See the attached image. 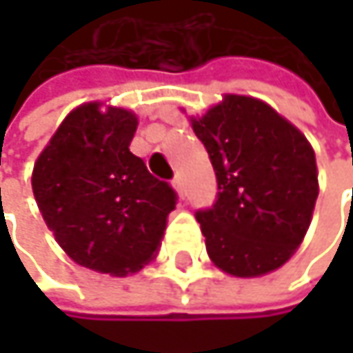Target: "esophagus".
<instances>
[{"label":"esophagus","mask_w":353,"mask_h":353,"mask_svg":"<svg viewBox=\"0 0 353 353\" xmlns=\"http://www.w3.org/2000/svg\"><path fill=\"white\" fill-rule=\"evenodd\" d=\"M174 188H176V192L179 194V198H185V183H183V177L176 176V179H174Z\"/></svg>","instance_id":"1"}]
</instances>
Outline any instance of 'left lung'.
I'll list each match as a JSON object with an SVG mask.
<instances>
[{
    "label": "left lung",
    "mask_w": 353,
    "mask_h": 353,
    "mask_svg": "<svg viewBox=\"0 0 353 353\" xmlns=\"http://www.w3.org/2000/svg\"><path fill=\"white\" fill-rule=\"evenodd\" d=\"M188 120L219 183L216 204L196 214L210 261L235 278L282 268L303 243L317 202L311 143L290 120L251 96L225 94Z\"/></svg>",
    "instance_id": "8db88e82"
}]
</instances>
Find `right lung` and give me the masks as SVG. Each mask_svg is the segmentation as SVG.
<instances>
[{"instance_id":"add662e5","label":"right lung","mask_w":353,"mask_h":353,"mask_svg":"<svg viewBox=\"0 0 353 353\" xmlns=\"http://www.w3.org/2000/svg\"><path fill=\"white\" fill-rule=\"evenodd\" d=\"M139 118L106 102L73 108L32 170L38 210L81 268L124 278L157 257L176 192L130 153Z\"/></svg>"}]
</instances>
